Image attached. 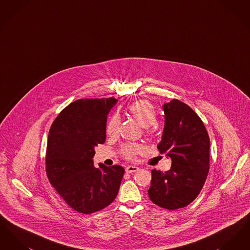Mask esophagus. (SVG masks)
<instances>
[{
	"instance_id": "34e87169",
	"label": "esophagus",
	"mask_w": 250,
	"mask_h": 250,
	"mask_svg": "<svg viewBox=\"0 0 250 250\" xmlns=\"http://www.w3.org/2000/svg\"><path fill=\"white\" fill-rule=\"evenodd\" d=\"M138 170H140V167H139L128 166L125 167V171H126L127 173H132V172H136V171H138Z\"/></svg>"
}]
</instances>
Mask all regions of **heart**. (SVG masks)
I'll return each mask as SVG.
<instances>
[{
    "mask_svg": "<svg viewBox=\"0 0 250 250\" xmlns=\"http://www.w3.org/2000/svg\"><path fill=\"white\" fill-rule=\"evenodd\" d=\"M127 110L131 116L136 120L143 127H148L147 133L152 135L154 133V125L156 122V111L153 105L146 100H138L132 102L127 107ZM120 119L118 116L114 115L111 119L108 121L106 132L107 136L114 137L118 134L119 131ZM143 148L142 145L126 143L124 144L121 148V154L128 160H134L136 156L143 152Z\"/></svg>",
    "mask_w": 250,
    "mask_h": 250,
    "instance_id": "heart-1",
    "label": "heart"
}]
</instances>
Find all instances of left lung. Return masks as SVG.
<instances>
[{
	"mask_svg": "<svg viewBox=\"0 0 250 250\" xmlns=\"http://www.w3.org/2000/svg\"><path fill=\"white\" fill-rule=\"evenodd\" d=\"M163 109L165 126L157 149L171 158V167L165 172L152 169L148 194L159 207L176 210L188 206L202 189L210 166V139L188 105L172 99Z\"/></svg>",
	"mask_w": 250,
	"mask_h": 250,
	"instance_id": "8db88e82",
	"label": "left lung"
}]
</instances>
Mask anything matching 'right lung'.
I'll return each instance as SVG.
<instances>
[{"label": "right lung", "mask_w": 250, "mask_h": 250, "mask_svg": "<svg viewBox=\"0 0 250 250\" xmlns=\"http://www.w3.org/2000/svg\"><path fill=\"white\" fill-rule=\"evenodd\" d=\"M117 100L79 99L64 107L48 133L46 172L49 183L72 209L92 214L104 209L118 194L125 168L95 167V146L106 141L108 112Z\"/></svg>", "instance_id": "right-lung-1"}]
</instances>
